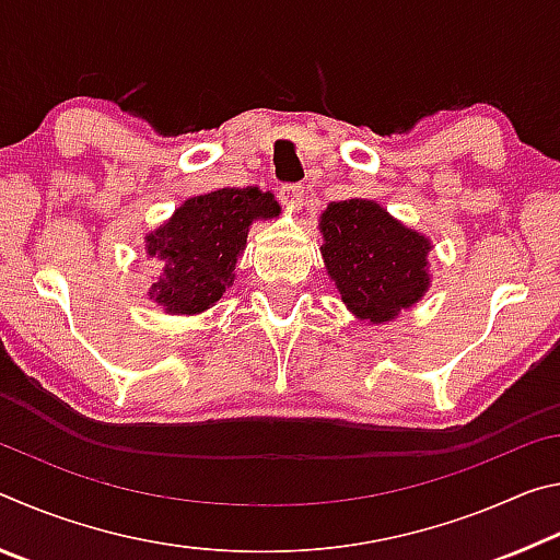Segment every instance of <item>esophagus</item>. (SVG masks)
I'll use <instances>...</instances> for the list:
<instances>
[{
  "label": "esophagus",
  "instance_id": "34e87169",
  "mask_svg": "<svg viewBox=\"0 0 560 560\" xmlns=\"http://www.w3.org/2000/svg\"><path fill=\"white\" fill-rule=\"evenodd\" d=\"M281 200L289 202V205H301L303 200V185L301 183H289L281 187Z\"/></svg>",
  "mask_w": 560,
  "mask_h": 560
}]
</instances>
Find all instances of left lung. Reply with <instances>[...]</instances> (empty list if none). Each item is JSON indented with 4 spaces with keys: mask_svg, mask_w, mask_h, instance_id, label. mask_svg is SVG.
Here are the masks:
<instances>
[{
    "mask_svg": "<svg viewBox=\"0 0 560 560\" xmlns=\"http://www.w3.org/2000/svg\"><path fill=\"white\" fill-rule=\"evenodd\" d=\"M330 279L346 306L360 318L383 324L412 306L430 287L422 234L395 222L381 205L368 200L330 202L320 217Z\"/></svg>",
    "mask_w": 560,
    "mask_h": 560,
    "instance_id": "obj_1",
    "label": "left lung"
}]
</instances>
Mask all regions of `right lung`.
<instances>
[{
    "label": "right lung",
    "mask_w": 560,
    "mask_h": 560,
    "mask_svg": "<svg viewBox=\"0 0 560 560\" xmlns=\"http://www.w3.org/2000/svg\"><path fill=\"white\" fill-rule=\"evenodd\" d=\"M277 214V200L257 187H226L187 200L145 240L148 254L160 261L150 299L170 314H200L214 306L234 279L249 224Z\"/></svg>",
    "instance_id": "1"
}]
</instances>
